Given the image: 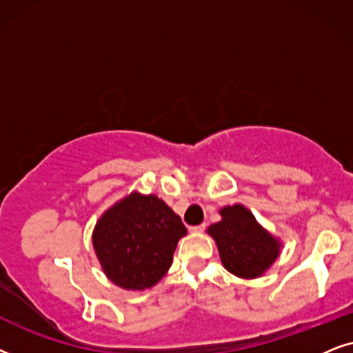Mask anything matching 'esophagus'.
Returning <instances> with one entry per match:
<instances>
[{
    "mask_svg": "<svg viewBox=\"0 0 353 353\" xmlns=\"http://www.w3.org/2000/svg\"><path fill=\"white\" fill-rule=\"evenodd\" d=\"M205 228H206V224H199V225H190L189 229H190V232L199 234V232H203Z\"/></svg>",
    "mask_w": 353,
    "mask_h": 353,
    "instance_id": "1",
    "label": "esophagus"
}]
</instances>
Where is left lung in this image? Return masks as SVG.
Segmentation results:
<instances>
[{
  "label": "left lung",
  "mask_w": 353,
  "mask_h": 353,
  "mask_svg": "<svg viewBox=\"0 0 353 353\" xmlns=\"http://www.w3.org/2000/svg\"><path fill=\"white\" fill-rule=\"evenodd\" d=\"M223 219L210 225L224 268L239 278H258L274 263L281 243L268 234L245 206L221 210Z\"/></svg>",
  "instance_id": "obj_1"
}]
</instances>
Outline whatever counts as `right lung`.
Returning <instances> with one entry per match:
<instances>
[{
	"label": "right lung",
	"mask_w": 353,
	"mask_h": 353,
	"mask_svg": "<svg viewBox=\"0 0 353 353\" xmlns=\"http://www.w3.org/2000/svg\"><path fill=\"white\" fill-rule=\"evenodd\" d=\"M185 234L182 219L163 200L132 194L101 216L93 231V247L112 283L143 290L166 274Z\"/></svg>",
	"instance_id": "right-lung-1"
}]
</instances>
